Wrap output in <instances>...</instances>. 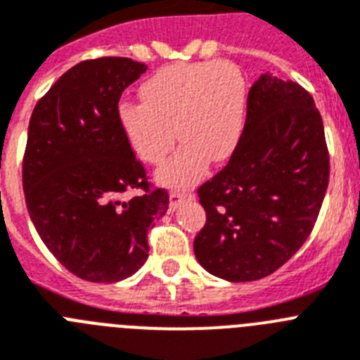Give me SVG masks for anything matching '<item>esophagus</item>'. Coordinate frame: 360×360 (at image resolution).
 Returning a JSON list of instances; mask_svg holds the SVG:
<instances>
[{
    "mask_svg": "<svg viewBox=\"0 0 360 360\" xmlns=\"http://www.w3.org/2000/svg\"><path fill=\"white\" fill-rule=\"evenodd\" d=\"M193 195L192 192H184V190H172L170 192V210H176L179 208V205H183L184 201H190Z\"/></svg>",
    "mask_w": 360,
    "mask_h": 360,
    "instance_id": "obj_1",
    "label": "esophagus"
}]
</instances>
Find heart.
Masks as SVG:
<instances>
[{"instance_id": "heart-1", "label": "heart", "mask_w": 360, "mask_h": 360, "mask_svg": "<svg viewBox=\"0 0 360 360\" xmlns=\"http://www.w3.org/2000/svg\"><path fill=\"white\" fill-rule=\"evenodd\" d=\"M141 98L143 103L123 101L117 106V123L134 154L158 165L176 136L183 141L158 172L161 183L190 186L205 174L208 158L224 161L239 145L246 120V83L230 61L161 68L141 85Z\"/></svg>"}]
</instances>
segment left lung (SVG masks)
Listing matches in <instances>:
<instances>
[{
	"label": "left lung",
	"instance_id": "obj_1",
	"mask_svg": "<svg viewBox=\"0 0 360 360\" xmlns=\"http://www.w3.org/2000/svg\"><path fill=\"white\" fill-rule=\"evenodd\" d=\"M330 179L323 117L299 83L262 74L230 161L198 188L206 224L193 239L199 264L245 283L274 274L314 230Z\"/></svg>",
	"mask_w": 360,
	"mask_h": 360
}]
</instances>
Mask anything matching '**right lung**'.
<instances>
[{
	"mask_svg": "<svg viewBox=\"0 0 360 360\" xmlns=\"http://www.w3.org/2000/svg\"><path fill=\"white\" fill-rule=\"evenodd\" d=\"M146 65L98 58L67 70L37 101L23 155V190L37 233L68 271L117 283L148 257L146 233L167 214L120 123L121 94ZM132 189L142 193L127 198Z\"/></svg>",
	"mask_w": 360,
	"mask_h": 360,
	"instance_id": "add662e5",
	"label": "right lung"
}]
</instances>
